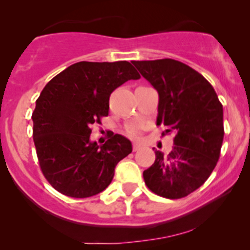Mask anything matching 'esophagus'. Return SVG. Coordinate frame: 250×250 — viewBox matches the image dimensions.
I'll return each mask as SVG.
<instances>
[{
	"label": "esophagus",
	"mask_w": 250,
	"mask_h": 250,
	"mask_svg": "<svg viewBox=\"0 0 250 250\" xmlns=\"http://www.w3.org/2000/svg\"><path fill=\"white\" fill-rule=\"evenodd\" d=\"M140 148H141V145H139V143H134V145H133V150L134 151L140 150Z\"/></svg>",
	"instance_id": "1"
}]
</instances>
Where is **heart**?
<instances>
[{
	"instance_id": "heart-1",
	"label": "heart",
	"mask_w": 250,
	"mask_h": 250,
	"mask_svg": "<svg viewBox=\"0 0 250 250\" xmlns=\"http://www.w3.org/2000/svg\"><path fill=\"white\" fill-rule=\"evenodd\" d=\"M143 127L141 125H131L125 129V133H127L128 136L133 137V139H139L142 134Z\"/></svg>"
}]
</instances>
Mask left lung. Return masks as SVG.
<instances>
[{
  "instance_id": "left-lung-1",
  "label": "left lung",
  "mask_w": 250,
  "mask_h": 250,
  "mask_svg": "<svg viewBox=\"0 0 250 250\" xmlns=\"http://www.w3.org/2000/svg\"><path fill=\"white\" fill-rule=\"evenodd\" d=\"M133 63L159 93L156 125L175 135L170 153L155 150V162L143 171L145 183L159 196L181 199L200 188L219 161L222 104L213 85L185 63L171 59Z\"/></svg>"
}]
</instances>
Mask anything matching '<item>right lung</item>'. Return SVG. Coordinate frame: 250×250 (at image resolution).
<instances>
[{
    "mask_svg": "<svg viewBox=\"0 0 250 250\" xmlns=\"http://www.w3.org/2000/svg\"><path fill=\"white\" fill-rule=\"evenodd\" d=\"M140 74L127 61L77 62L43 88L33 119L40 167L63 195L84 199L110 185L131 142L114 133L103 146L90 141L91 125L108 115L110 94Z\"/></svg>",
    "mask_w": 250,
    "mask_h": 250,
    "instance_id": "obj_1",
    "label": "right lung"
}]
</instances>
